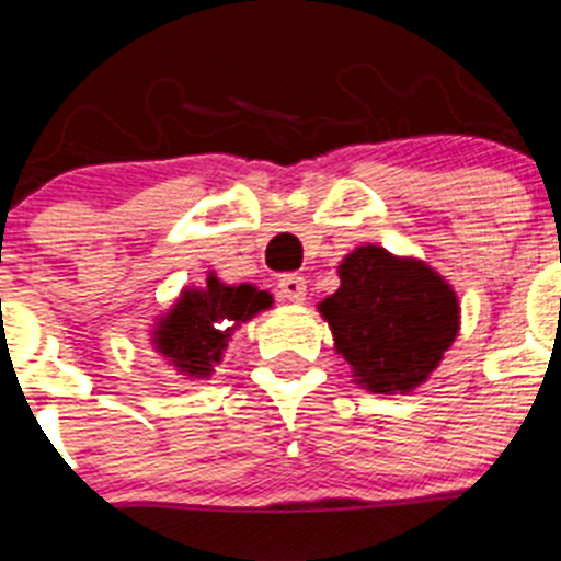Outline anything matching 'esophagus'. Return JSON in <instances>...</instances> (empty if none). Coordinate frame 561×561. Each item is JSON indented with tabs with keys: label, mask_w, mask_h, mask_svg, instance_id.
<instances>
[{
	"label": "esophagus",
	"mask_w": 561,
	"mask_h": 561,
	"mask_svg": "<svg viewBox=\"0 0 561 561\" xmlns=\"http://www.w3.org/2000/svg\"><path fill=\"white\" fill-rule=\"evenodd\" d=\"M280 295L286 297V300H291V304H304L306 300V277L300 275H284L280 277Z\"/></svg>",
	"instance_id": "34e87169"
}]
</instances>
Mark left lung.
Wrapping results in <instances>:
<instances>
[{"instance_id": "obj_1", "label": "left lung", "mask_w": 561, "mask_h": 561, "mask_svg": "<svg viewBox=\"0 0 561 561\" xmlns=\"http://www.w3.org/2000/svg\"><path fill=\"white\" fill-rule=\"evenodd\" d=\"M336 275L340 289L317 311L356 385L385 396L421 388L460 331L453 286L427 261L379 244L348 252Z\"/></svg>"}]
</instances>
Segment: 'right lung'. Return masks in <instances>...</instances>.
Here are the masks:
<instances>
[{
    "label": "right lung",
    "instance_id": "obj_1",
    "mask_svg": "<svg viewBox=\"0 0 561 561\" xmlns=\"http://www.w3.org/2000/svg\"><path fill=\"white\" fill-rule=\"evenodd\" d=\"M272 304L275 297L266 289L225 284L216 272H207L205 284L185 286L171 309L157 314L148 345L182 379H210L241 323H250Z\"/></svg>",
    "mask_w": 561,
    "mask_h": 561
}]
</instances>
